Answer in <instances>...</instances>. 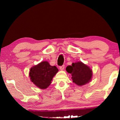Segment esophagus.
Returning a JSON list of instances; mask_svg holds the SVG:
<instances>
[{
    "label": "esophagus",
    "instance_id": "1",
    "mask_svg": "<svg viewBox=\"0 0 120 120\" xmlns=\"http://www.w3.org/2000/svg\"><path fill=\"white\" fill-rule=\"evenodd\" d=\"M59 68H60V69L61 70H63L64 69V65H62V66H60Z\"/></svg>",
    "mask_w": 120,
    "mask_h": 120
}]
</instances>
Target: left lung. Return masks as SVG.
<instances>
[{
    "label": "left lung",
    "instance_id": "left-lung-1",
    "mask_svg": "<svg viewBox=\"0 0 120 120\" xmlns=\"http://www.w3.org/2000/svg\"><path fill=\"white\" fill-rule=\"evenodd\" d=\"M66 71L71 74L73 82L78 86L88 83L92 78V70L82 62L72 63L71 66L67 67Z\"/></svg>",
    "mask_w": 120,
    "mask_h": 120
}]
</instances>
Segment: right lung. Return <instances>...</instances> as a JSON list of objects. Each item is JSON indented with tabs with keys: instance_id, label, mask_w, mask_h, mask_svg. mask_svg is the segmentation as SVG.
Masks as SVG:
<instances>
[{
	"instance_id": "1",
	"label": "right lung",
	"mask_w": 120,
	"mask_h": 120,
	"mask_svg": "<svg viewBox=\"0 0 120 120\" xmlns=\"http://www.w3.org/2000/svg\"><path fill=\"white\" fill-rule=\"evenodd\" d=\"M59 70L52 66L48 61H42L33 66L30 69L29 76L32 82L40 89H46L51 83L53 77Z\"/></svg>"
}]
</instances>
